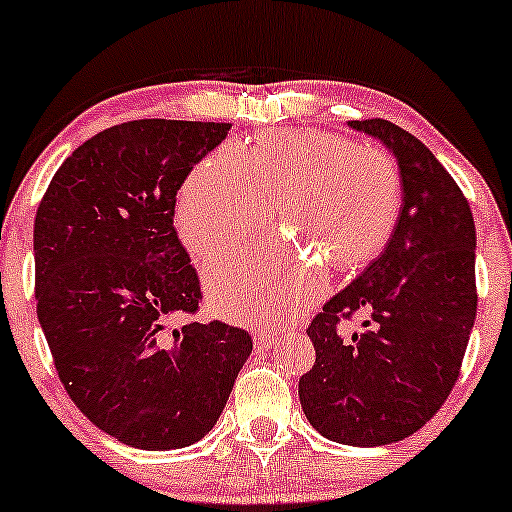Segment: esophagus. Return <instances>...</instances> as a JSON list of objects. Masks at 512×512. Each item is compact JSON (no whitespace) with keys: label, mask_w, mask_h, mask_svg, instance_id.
<instances>
[{"label":"esophagus","mask_w":512,"mask_h":512,"mask_svg":"<svg viewBox=\"0 0 512 512\" xmlns=\"http://www.w3.org/2000/svg\"><path fill=\"white\" fill-rule=\"evenodd\" d=\"M276 335L274 333H267V331H255L252 333V342H255V349L257 352H264V349H269L274 345Z\"/></svg>","instance_id":"obj_1"}]
</instances>
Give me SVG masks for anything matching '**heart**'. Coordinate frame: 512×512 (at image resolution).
I'll return each mask as SVG.
<instances>
[{
    "instance_id": "b5f03b06",
    "label": "heart",
    "mask_w": 512,
    "mask_h": 512,
    "mask_svg": "<svg viewBox=\"0 0 512 512\" xmlns=\"http://www.w3.org/2000/svg\"><path fill=\"white\" fill-rule=\"evenodd\" d=\"M283 238L212 257L205 288L219 316L278 326L323 293V267H364L390 241L401 210L397 163L338 134H271L219 148L181 184L174 222L181 243L208 257L267 222Z\"/></svg>"
}]
</instances>
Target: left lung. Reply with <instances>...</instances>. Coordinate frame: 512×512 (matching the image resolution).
I'll return each mask as SVG.
<instances>
[{"label": "left lung", "mask_w": 512, "mask_h": 512, "mask_svg": "<svg viewBox=\"0 0 512 512\" xmlns=\"http://www.w3.org/2000/svg\"><path fill=\"white\" fill-rule=\"evenodd\" d=\"M394 155L401 210L361 276L323 304L307 335L304 416L331 442L383 446L423 428L456 385L477 314L475 222L463 191L423 141L387 120H352ZM369 314L366 332L340 320Z\"/></svg>", "instance_id": "left-lung-1"}]
</instances>
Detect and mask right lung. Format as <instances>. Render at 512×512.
I'll use <instances>...</instances> for the list:
<instances>
[{"label":"right lung","mask_w":512,"mask_h":512,"mask_svg":"<svg viewBox=\"0 0 512 512\" xmlns=\"http://www.w3.org/2000/svg\"><path fill=\"white\" fill-rule=\"evenodd\" d=\"M229 122L132 120L66 158L35 217L37 319L75 406L122 444L170 451L215 428L252 338L191 321L200 281L177 191Z\"/></svg>","instance_id":"add662e5"}]
</instances>
